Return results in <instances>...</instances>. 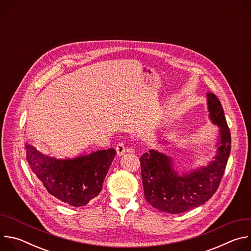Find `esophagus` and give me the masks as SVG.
<instances>
[{
    "mask_svg": "<svg viewBox=\"0 0 251 251\" xmlns=\"http://www.w3.org/2000/svg\"><path fill=\"white\" fill-rule=\"evenodd\" d=\"M115 149H116V153H117L118 156H122L125 153V151H126V147L123 144V143H119V144H117Z\"/></svg>",
    "mask_w": 251,
    "mask_h": 251,
    "instance_id": "esophagus-1",
    "label": "esophagus"
}]
</instances>
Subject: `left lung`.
<instances>
[{
	"label": "left lung",
	"mask_w": 251,
	"mask_h": 251,
	"mask_svg": "<svg viewBox=\"0 0 251 251\" xmlns=\"http://www.w3.org/2000/svg\"><path fill=\"white\" fill-rule=\"evenodd\" d=\"M209 119L220 127L217 155L206 167L178 176L173 161L156 150L140 158L142 183L146 201L155 208L168 213H181L203 204L217 192L231 149L230 131L219 98L206 94Z\"/></svg>",
	"instance_id": "8db88e82"
}]
</instances>
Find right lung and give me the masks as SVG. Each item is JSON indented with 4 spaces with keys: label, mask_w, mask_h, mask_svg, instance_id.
I'll return each instance as SVG.
<instances>
[{
    "label": "right lung",
    "mask_w": 251,
    "mask_h": 251,
    "mask_svg": "<svg viewBox=\"0 0 251 251\" xmlns=\"http://www.w3.org/2000/svg\"><path fill=\"white\" fill-rule=\"evenodd\" d=\"M27 163L48 192L73 206L86 205L99 195L116 155L114 149L99 150L75 159L58 160L25 144Z\"/></svg>",
    "instance_id": "add662e5"
}]
</instances>
